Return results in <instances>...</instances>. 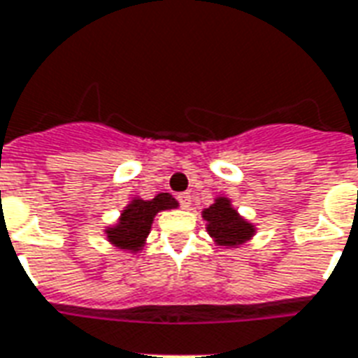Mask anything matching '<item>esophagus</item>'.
I'll return each instance as SVG.
<instances>
[{"label": "esophagus", "instance_id": "1", "mask_svg": "<svg viewBox=\"0 0 358 358\" xmlns=\"http://www.w3.org/2000/svg\"><path fill=\"white\" fill-rule=\"evenodd\" d=\"M177 200H179V203H181V208H185V209H189L190 208V194L189 192H182V194H179L177 196Z\"/></svg>", "mask_w": 358, "mask_h": 358}]
</instances>
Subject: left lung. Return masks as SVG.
<instances>
[{
  "instance_id": "left-lung-1",
  "label": "left lung",
  "mask_w": 358,
  "mask_h": 358,
  "mask_svg": "<svg viewBox=\"0 0 358 358\" xmlns=\"http://www.w3.org/2000/svg\"><path fill=\"white\" fill-rule=\"evenodd\" d=\"M203 220H208V234L213 238L217 245L236 247L245 243L255 236V227L247 222L236 209L228 198L220 196L211 203L208 209L201 211Z\"/></svg>"
}]
</instances>
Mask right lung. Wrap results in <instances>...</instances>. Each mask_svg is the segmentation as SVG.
<instances>
[{"label":"right lung","mask_w":358,"mask_h":358,"mask_svg":"<svg viewBox=\"0 0 358 358\" xmlns=\"http://www.w3.org/2000/svg\"><path fill=\"white\" fill-rule=\"evenodd\" d=\"M177 206L179 203H177L176 198L168 192H160L152 200L134 198L122 209L117 224L106 230L107 240L118 249L131 252L139 251L145 245V240L149 236L157 213H160L164 209H176Z\"/></svg>","instance_id":"right-lung-1"}]
</instances>
